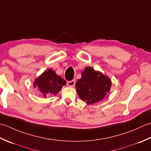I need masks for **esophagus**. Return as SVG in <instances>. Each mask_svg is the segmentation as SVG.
<instances>
[{
	"label": "esophagus",
	"mask_w": 151,
	"mask_h": 151,
	"mask_svg": "<svg viewBox=\"0 0 151 151\" xmlns=\"http://www.w3.org/2000/svg\"><path fill=\"white\" fill-rule=\"evenodd\" d=\"M75 84H76L75 80H72V81L67 82V85L69 86V87H74Z\"/></svg>",
	"instance_id": "obj_1"
}]
</instances>
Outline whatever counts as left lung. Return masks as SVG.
<instances>
[{"instance_id": "left-lung-1", "label": "left lung", "mask_w": 151, "mask_h": 151, "mask_svg": "<svg viewBox=\"0 0 151 151\" xmlns=\"http://www.w3.org/2000/svg\"><path fill=\"white\" fill-rule=\"evenodd\" d=\"M111 82L109 78L91 67L86 68L78 80L76 87L79 97L88 104L98 102L110 91Z\"/></svg>"}]
</instances>
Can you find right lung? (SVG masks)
I'll use <instances>...</instances> for the list:
<instances>
[{
    "label": "right lung",
    "mask_w": 151,
    "mask_h": 151,
    "mask_svg": "<svg viewBox=\"0 0 151 151\" xmlns=\"http://www.w3.org/2000/svg\"><path fill=\"white\" fill-rule=\"evenodd\" d=\"M66 84L65 80L57 76L53 70L49 69L35 79L34 87H38L43 96L47 98L57 94Z\"/></svg>",
    "instance_id": "right-lung-1"
}]
</instances>
